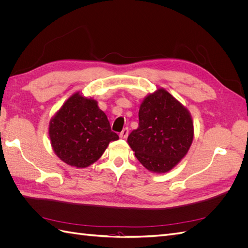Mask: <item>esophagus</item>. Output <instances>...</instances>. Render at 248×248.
I'll list each match as a JSON object with an SVG mask.
<instances>
[{
  "label": "esophagus",
  "instance_id": "obj_1",
  "mask_svg": "<svg viewBox=\"0 0 248 248\" xmlns=\"http://www.w3.org/2000/svg\"><path fill=\"white\" fill-rule=\"evenodd\" d=\"M128 132H129V130H128V128H127V127H125V128L120 132V138H122V139H126L127 137H128Z\"/></svg>",
  "mask_w": 248,
  "mask_h": 248
}]
</instances>
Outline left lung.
<instances>
[{"mask_svg": "<svg viewBox=\"0 0 248 248\" xmlns=\"http://www.w3.org/2000/svg\"><path fill=\"white\" fill-rule=\"evenodd\" d=\"M139 119V127L127 139L134 155L149 170L169 171L188 152L193 140L188 110L159 89L140 104Z\"/></svg>", "mask_w": 248, "mask_h": 248, "instance_id": "obj_1", "label": "left lung"}]
</instances>
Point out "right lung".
Returning <instances> with one entry per match:
<instances>
[{"mask_svg":"<svg viewBox=\"0 0 248 248\" xmlns=\"http://www.w3.org/2000/svg\"><path fill=\"white\" fill-rule=\"evenodd\" d=\"M55 153L71 167L87 168L99 159L109 141L119 136L111 131L107 115L97 101L72 95L49 123Z\"/></svg>","mask_w":248,"mask_h":248,"instance_id":"obj_1","label":"right lung"}]
</instances>
